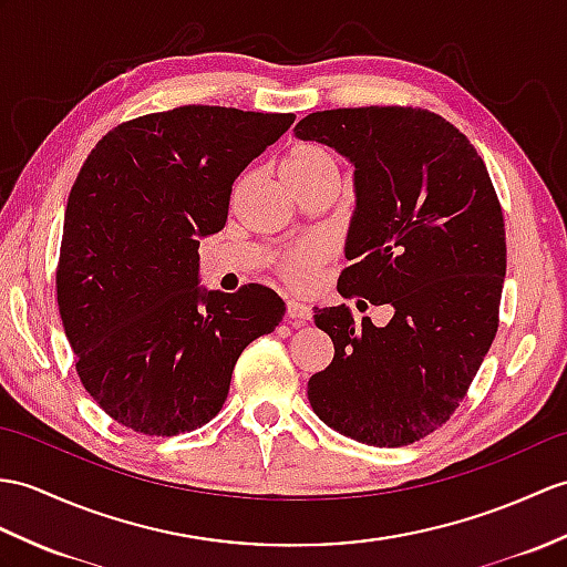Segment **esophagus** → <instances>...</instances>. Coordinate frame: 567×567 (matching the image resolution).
<instances>
[{"label":"esophagus","mask_w":567,"mask_h":567,"mask_svg":"<svg viewBox=\"0 0 567 567\" xmlns=\"http://www.w3.org/2000/svg\"><path fill=\"white\" fill-rule=\"evenodd\" d=\"M287 321H295V323H307L311 319V309L305 305V301H297V299H289L287 301V309H285Z\"/></svg>","instance_id":"34e87169"}]
</instances>
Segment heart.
<instances>
[{
    "instance_id": "obj_1",
    "label": "heart",
    "mask_w": 567,
    "mask_h": 567,
    "mask_svg": "<svg viewBox=\"0 0 567 567\" xmlns=\"http://www.w3.org/2000/svg\"><path fill=\"white\" fill-rule=\"evenodd\" d=\"M328 174H336V159L331 156V152L321 147V144L299 142L285 154L282 159V176L287 181V186L295 193L307 188L309 183L319 181ZM316 258H319V248L316 246H301L297 251L285 256L282 260L285 278L297 285L307 282Z\"/></svg>"
}]
</instances>
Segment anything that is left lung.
Instances as JSON below:
<instances>
[{
  "label": "left lung",
  "mask_w": 567,
  "mask_h": 567,
  "mask_svg": "<svg viewBox=\"0 0 567 567\" xmlns=\"http://www.w3.org/2000/svg\"><path fill=\"white\" fill-rule=\"evenodd\" d=\"M295 135L354 168L338 292L393 309L381 328L313 311L336 354L309 403L350 440L411 444L450 420L497 333L507 246L488 168L452 123L401 105L309 113Z\"/></svg>",
  "instance_id": "1"
}]
</instances>
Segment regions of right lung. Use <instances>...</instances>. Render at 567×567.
Masks as SVG:
<instances>
[{"mask_svg":"<svg viewBox=\"0 0 567 567\" xmlns=\"http://www.w3.org/2000/svg\"><path fill=\"white\" fill-rule=\"evenodd\" d=\"M292 113L181 105L117 125L72 186L58 307L84 389L117 423L174 437L209 423L234 364L282 321L270 287L200 285V239L227 224L234 181Z\"/></svg>","mask_w":567,"mask_h":567,"instance_id":"obj_1","label":"right lung"}]
</instances>
